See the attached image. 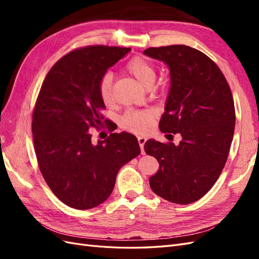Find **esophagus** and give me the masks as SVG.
<instances>
[{"mask_svg":"<svg viewBox=\"0 0 259 259\" xmlns=\"http://www.w3.org/2000/svg\"><path fill=\"white\" fill-rule=\"evenodd\" d=\"M146 138L145 137H138V144L140 146V149H142V154H145V151H144V146H145V143H146Z\"/></svg>","mask_w":259,"mask_h":259,"instance_id":"34e87169","label":"esophagus"}]
</instances>
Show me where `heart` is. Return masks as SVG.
<instances>
[{"label":"heart","instance_id":"obj_1","mask_svg":"<svg viewBox=\"0 0 259 259\" xmlns=\"http://www.w3.org/2000/svg\"><path fill=\"white\" fill-rule=\"evenodd\" d=\"M127 71L145 88H150L155 80V69L142 57L132 58L126 65ZM113 76L111 72H106L98 82V95L106 106H110L114 101ZM153 112L150 110H132L124 114L121 120L122 126L133 133H144L151 128Z\"/></svg>","mask_w":259,"mask_h":259}]
</instances>
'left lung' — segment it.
<instances>
[{
	"mask_svg": "<svg viewBox=\"0 0 259 259\" xmlns=\"http://www.w3.org/2000/svg\"><path fill=\"white\" fill-rule=\"evenodd\" d=\"M144 54L169 69L160 131L182 136L178 145L147 140L146 153L160 164L149 183L164 200L189 204L209 191L228 158L236 125L232 94L215 62L190 46L150 48Z\"/></svg>",
	"mask_w": 259,
	"mask_h": 259,
	"instance_id": "left-lung-1",
	"label": "left lung"
}]
</instances>
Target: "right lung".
Listing matches in <instances>:
<instances>
[{
	"instance_id": "right-lung-1",
	"label": "right lung",
	"mask_w": 259,
	"mask_h": 259,
	"mask_svg": "<svg viewBox=\"0 0 259 259\" xmlns=\"http://www.w3.org/2000/svg\"><path fill=\"white\" fill-rule=\"evenodd\" d=\"M131 49L95 45L59 59L46 75L32 116L35 154L53 193L68 206L90 209L105 202L120 168L140 153L137 138L113 133L92 143L89 131L104 123L98 82Z\"/></svg>"
}]
</instances>
